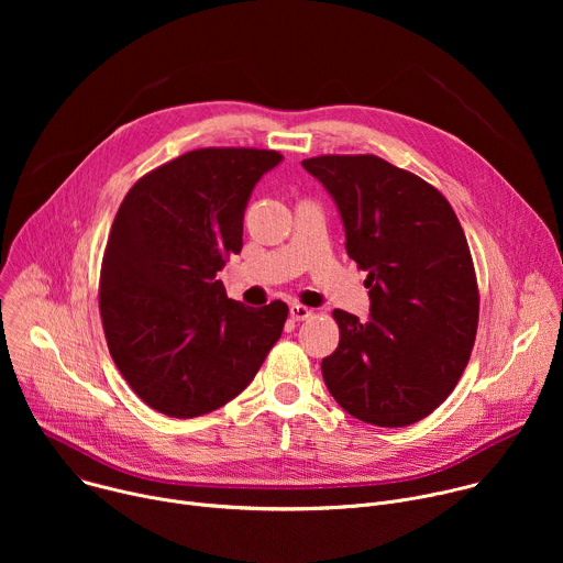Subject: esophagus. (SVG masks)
I'll return each mask as SVG.
<instances>
[{
	"label": "esophagus",
	"instance_id": "obj_1",
	"mask_svg": "<svg viewBox=\"0 0 563 563\" xmlns=\"http://www.w3.org/2000/svg\"><path fill=\"white\" fill-rule=\"evenodd\" d=\"M313 311L309 309V307H305V305H300V302H291L289 305V316H291V320H305V318H309Z\"/></svg>",
	"mask_w": 563,
	"mask_h": 563
}]
</instances>
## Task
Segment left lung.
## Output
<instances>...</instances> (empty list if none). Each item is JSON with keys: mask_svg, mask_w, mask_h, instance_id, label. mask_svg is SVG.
<instances>
[{"mask_svg": "<svg viewBox=\"0 0 563 563\" xmlns=\"http://www.w3.org/2000/svg\"><path fill=\"white\" fill-rule=\"evenodd\" d=\"M302 167L336 200L372 300L365 323L332 311L341 341L320 365L325 385L358 421L412 426L456 387L476 339L478 285L461 222L437 187L378 155H316Z\"/></svg>", "mask_w": 563, "mask_h": 563, "instance_id": "left-lung-1", "label": "left lung"}]
</instances>
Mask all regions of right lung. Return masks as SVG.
Returning <instances> with one entry per match:
<instances>
[{"mask_svg":"<svg viewBox=\"0 0 563 563\" xmlns=\"http://www.w3.org/2000/svg\"><path fill=\"white\" fill-rule=\"evenodd\" d=\"M280 159L267 148H196L144 174L115 213L100 269L102 328L120 374L159 415L222 408L283 334V300L245 307L216 280L243 247L254 185Z\"/></svg>","mask_w":563,"mask_h":563,"instance_id":"1","label":"right lung"}]
</instances>
